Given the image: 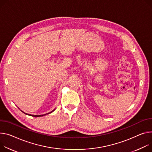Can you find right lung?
Here are the masks:
<instances>
[{
    "label": "right lung",
    "instance_id": "1",
    "mask_svg": "<svg viewBox=\"0 0 152 152\" xmlns=\"http://www.w3.org/2000/svg\"><path fill=\"white\" fill-rule=\"evenodd\" d=\"M53 111H54V110H53L52 112H51L50 113H52ZM23 113H24V112H23ZM25 114H26V115H30V116H34V117H39V116H44V115H46L47 114H49V113H47V114H45V115H29V114H26V113H24Z\"/></svg>",
    "mask_w": 152,
    "mask_h": 152
}]
</instances>
